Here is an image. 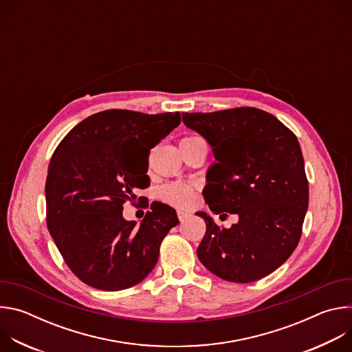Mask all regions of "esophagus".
Returning <instances> with one entry per match:
<instances>
[{
	"label": "esophagus",
	"mask_w": 352,
	"mask_h": 352,
	"mask_svg": "<svg viewBox=\"0 0 352 352\" xmlns=\"http://www.w3.org/2000/svg\"><path fill=\"white\" fill-rule=\"evenodd\" d=\"M177 216H178L179 221H184L185 219L189 217V213H188V212H184V210H178V212H177Z\"/></svg>",
	"instance_id": "esophagus-1"
}]
</instances>
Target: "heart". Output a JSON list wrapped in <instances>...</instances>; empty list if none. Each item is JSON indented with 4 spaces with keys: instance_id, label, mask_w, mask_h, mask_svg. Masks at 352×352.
<instances>
[{
    "instance_id": "heart-1",
    "label": "heart",
    "mask_w": 352,
    "mask_h": 352,
    "mask_svg": "<svg viewBox=\"0 0 352 352\" xmlns=\"http://www.w3.org/2000/svg\"><path fill=\"white\" fill-rule=\"evenodd\" d=\"M195 136H188V138H182L181 142H186L193 139ZM193 186L184 184V182H170L163 185L159 189V196L163 200V202L173 205V206H178V208H185L189 206L193 200Z\"/></svg>"
}]
</instances>
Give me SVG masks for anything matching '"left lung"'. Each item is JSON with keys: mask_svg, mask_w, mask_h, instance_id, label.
<instances>
[{"mask_svg": "<svg viewBox=\"0 0 352 352\" xmlns=\"http://www.w3.org/2000/svg\"><path fill=\"white\" fill-rule=\"evenodd\" d=\"M182 121L210 143L217 160L208 174L205 202L214 214L239 217L231 228H223L205 212L196 213L206 223L196 250L199 261L232 283L270 274L296 248L309 204L296 136L255 107L182 113Z\"/></svg>", "mask_w": 352, "mask_h": 352, "instance_id": "1", "label": "left lung"}]
</instances>
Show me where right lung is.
I'll return each instance as SVG.
<instances>
[{
  "label": "right lung",
  "instance_id": "obj_1",
  "mask_svg": "<svg viewBox=\"0 0 352 352\" xmlns=\"http://www.w3.org/2000/svg\"><path fill=\"white\" fill-rule=\"evenodd\" d=\"M179 122V113L106 110L79 122L57 146L45 179L47 227L85 284L120 291L155 269L162 241L179 220L160 202L152 204L140 226L122 217L135 190L150 185L148 166L129 146L139 143L148 159L150 148Z\"/></svg>",
  "mask_w": 352,
  "mask_h": 352
}]
</instances>
